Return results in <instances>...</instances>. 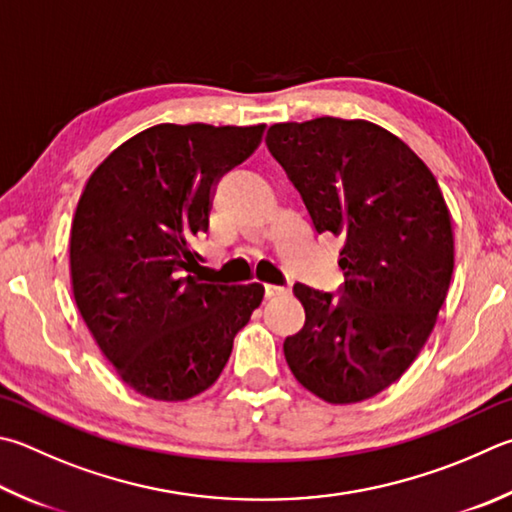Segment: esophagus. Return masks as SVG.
<instances>
[{"mask_svg": "<svg viewBox=\"0 0 512 512\" xmlns=\"http://www.w3.org/2000/svg\"><path fill=\"white\" fill-rule=\"evenodd\" d=\"M266 297H275V295H284L291 291V286L288 284H266Z\"/></svg>", "mask_w": 512, "mask_h": 512, "instance_id": "34e87169", "label": "esophagus"}]
</instances>
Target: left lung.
Listing matches in <instances>:
<instances>
[{
    "instance_id": "left-lung-1",
    "label": "left lung",
    "mask_w": 512,
    "mask_h": 512,
    "mask_svg": "<svg viewBox=\"0 0 512 512\" xmlns=\"http://www.w3.org/2000/svg\"><path fill=\"white\" fill-rule=\"evenodd\" d=\"M266 145L302 194L313 228L345 235L338 297L293 286L306 320L284 340L286 362L322 401H367L412 365L448 295V203L421 156L369 120L277 123Z\"/></svg>"
}]
</instances>
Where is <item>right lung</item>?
Instances as JSON below:
<instances>
[{"mask_svg":"<svg viewBox=\"0 0 512 512\" xmlns=\"http://www.w3.org/2000/svg\"><path fill=\"white\" fill-rule=\"evenodd\" d=\"M266 125L147 127L116 147L80 194L69 264L78 311L118 376L154 401L215 383L264 286L201 277L192 237L212 190L262 143Z\"/></svg>","mask_w":512,"mask_h":512,"instance_id":"add662e5","label":"right lung"}]
</instances>
